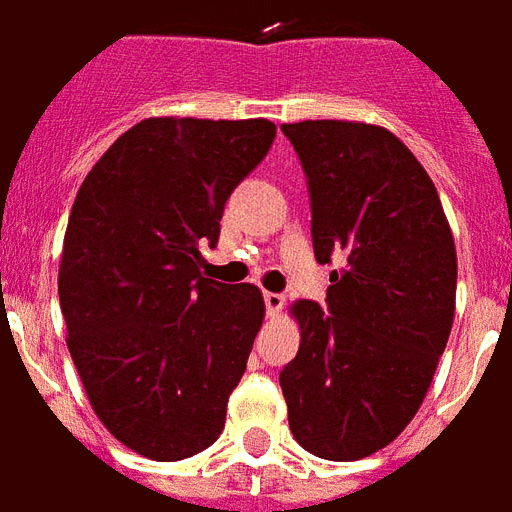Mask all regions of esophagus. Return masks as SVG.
Here are the masks:
<instances>
[{"label": "esophagus", "mask_w": 512, "mask_h": 512, "mask_svg": "<svg viewBox=\"0 0 512 512\" xmlns=\"http://www.w3.org/2000/svg\"><path fill=\"white\" fill-rule=\"evenodd\" d=\"M264 304H267L269 317H277L282 312V306H285V298L280 293H264Z\"/></svg>", "instance_id": "34e87169"}]
</instances>
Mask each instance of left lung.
Here are the masks:
<instances>
[{
    "instance_id": "1",
    "label": "left lung",
    "mask_w": 512,
    "mask_h": 512,
    "mask_svg": "<svg viewBox=\"0 0 512 512\" xmlns=\"http://www.w3.org/2000/svg\"><path fill=\"white\" fill-rule=\"evenodd\" d=\"M304 166L327 312L296 301L301 346L280 372L288 423L322 460L388 447L420 410L455 320L457 253L439 192L383 126L282 124Z\"/></svg>"
}]
</instances>
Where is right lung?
I'll use <instances>...</instances> for the list:
<instances>
[{"instance_id":"add662e5","label":"right lung","mask_w":512,"mask_h":512,"mask_svg":"<svg viewBox=\"0 0 512 512\" xmlns=\"http://www.w3.org/2000/svg\"><path fill=\"white\" fill-rule=\"evenodd\" d=\"M275 132L267 118H145L73 200L57 275L68 351L97 418L137 455L174 463L222 433L264 298L200 275V245H216Z\"/></svg>"}]
</instances>
